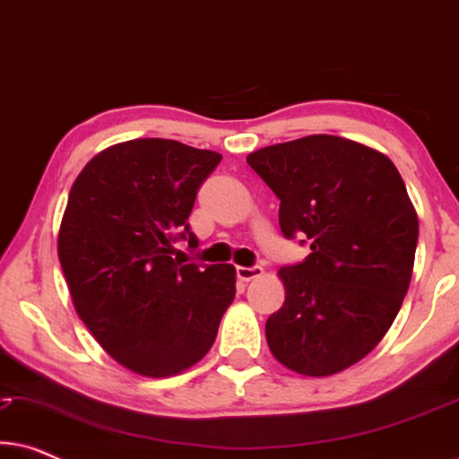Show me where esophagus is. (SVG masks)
Instances as JSON below:
<instances>
[{
    "label": "esophagus",
    "instance_id": "34e87169",
    "mask_svg": "<svg viewBox=\"0 0 459 459\" xmlns=\"http://www.w3.org/2000/svg\"><path fill=\"white\" fill-rule=\"evenodd\" d=\"M236 275H238V280L250 281V280H255V278H261L263 267H259V265H255V267H236Z\"/></svg>",
    "mask_w": 459,
    "mask_h": 459
}]
</instances>
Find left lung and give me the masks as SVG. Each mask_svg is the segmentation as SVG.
<instances>
[{
	"label": "left lung",
	"mask_w": 459,
	"mask_h": 459,
	"mask_svg": "<svg viewBox=\"0 0 459 459\" xmlns=\"http://www.w3.org/2000/svg\"><path fill=\"white\" fill-rule=\"evenodd\" d=\"M247 162L280 198L281 234L311 242L278 272L286 300L265 324L269 351L300 376L342 372L385 338L410 288L418 212L403 179L386 154L325 134Z\"/></svg>",
	"instance_id": "1"
}]
</instances>
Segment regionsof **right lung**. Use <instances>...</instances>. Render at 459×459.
I'll return each mask as SVG.
<instances>
[{"mask_svg":"<svg viewBox=\"0 0 459 459\" xmlns=\"http://www.w3.org/2000/svg\"><path fill=\"white\" fill-rule=\"evenodd\" d=\"M221 154L142 137L102 150L68 194L58 259L79 317L117 363L146 378L186 372L209 353L236 297L230 263L173 259L196 192Z\"/></svg>","mask_w":459,"mask_h":459,"instance_id":"right-lung-1","label":"right lung"}]
</instances>
